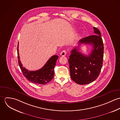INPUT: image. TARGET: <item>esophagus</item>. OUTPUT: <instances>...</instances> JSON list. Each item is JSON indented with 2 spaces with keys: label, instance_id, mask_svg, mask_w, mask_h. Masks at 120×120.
<instances>
[{
  "label": "esophagus",
  "instance_id": "34e87169",
  "mask_svg": "<svg viewBox=\"0 0 120 120\" xmlns=\"http://www.w3.org/2000/svg\"><path fill=\"white\" fill-rule=\"evenodd\" d=\"M66 54H67V52H66V50H63L62 51L60 52V55H61V56H65V55H66Z\"/></svg>",
  "mask_w": 120,
  "mask_h": 120
}]
</instances>
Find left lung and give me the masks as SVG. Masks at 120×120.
I'll return each mask as SVG.
<instances>
[{
    "label": "left lung",
    "instance_id": "1",
    "mask_svg": "<svg viewBox=\"0 0 120 120\" xmlns=\"http://www.w3.org/2000/svg\"><path fill=\"white\" fill-rule=\"evenodd\" d=\"M95 34L79 40V45L90 44L93 46L91 53L85 55L79 51V46L71 52L68 59L71 79L79 85L89 84L98 77L103 66V43L100 31L93 27Z\"/></svg>",
    "mask_w": 120,
    "mask_h": 120
}]
</instances>
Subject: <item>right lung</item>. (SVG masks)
Returning a JSON list of instances; mask_svg holds the SVG:
<instances>
[{
    "instance_id": "obj_1",
    "label": "right lung",
    "mask_w": 120,
    "mask_h": 120,
    "mask_svg": "<svg viewBox=\"0 0 120 120\" xmlns=\"http://www.w3.org/2000/svg\"><path fill=\"white\" fill-rule=\"evenodd\" d=\"M17 51L19 66L23 76L29 81L37 85H44L49 83L53 79L54 76V68L59 57L58 55H54L52 56L41 68L35 71H31L22 67V65L20 60L18 43Z\"/></svg>"
}]
</instances>
